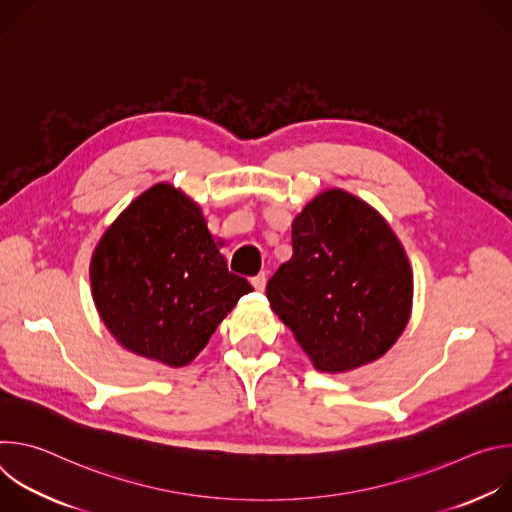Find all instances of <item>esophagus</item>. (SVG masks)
Masks as SVG:
<instances>
[{
  "instance_id": "esophagus-1",
  "label": "esophagus",
  "mask_w": 512,
  "mask_h": 512,
  "mask_svg": "<svg viewBox=\"0 0 512 512\" xmlns=\"http://www.w3.org/2000/svg\"><path fill=\"white\" fill-rule=\"evenodd\" d=\"M265 281H267L265 273H257V275L251 279V283H253V287H255L257 291H263V289H265Z\"/></svg>"
}]
</instances>
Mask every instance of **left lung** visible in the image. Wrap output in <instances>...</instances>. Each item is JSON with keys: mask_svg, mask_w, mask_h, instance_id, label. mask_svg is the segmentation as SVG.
Segmentation results:
<instances>
[{"mask_svg": "<svg viewBox=\"0 0 512 512\" xmlns=\"http://www.w3.org/2000/svg\"><path fill=\"white\" fill-rule=\"evenodd\" d=\"M291 249L265 291L314 367L342 373L383 356L401 336L413 296L407 255L385 218L328 190L296 216Z\"/></svg>", "mask_w": 512, "mask_h": 512, "instance_id": "1", "label": "left lung"}]
</instances>
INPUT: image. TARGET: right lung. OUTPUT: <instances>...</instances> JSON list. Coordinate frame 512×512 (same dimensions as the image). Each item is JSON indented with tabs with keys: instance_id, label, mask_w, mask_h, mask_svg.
Wrapping results in <instances>:
<instances>
[{
	"instance_id": "right-lung-1",
	"label": "right lung",
	"mask_w": 512,
	"mask_h": 512,
	"mask_svg": "<svg viewBox=\"0 0 512 512\" xmlns=\"http://www.w3.org/2000/svg\"><path fill=\"white\" fill-rule=\"evenodd\" d=\"M99 314L131 352L184 367L251 283L229 271L200 208L168 184L135 198L91 261Z\"/></svg>"
}]
</instances>
